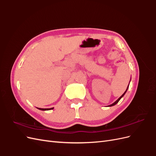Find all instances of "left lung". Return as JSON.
I'll return each mask as SVG.
<instances>
[{
    "label": "left lung",
    "instance_id": "8db88e82",
    "mask_svg": "<svg viewBox=\"0 0 156 156\" xmlns=\"http://www.w3.org/2000/svg\"><path fill=\"white\" fill-rule=\"evenodd\" d=\"M130 82V81H129ZM128 87H129V85L128 86H127V89H126V90L124 92V93L123 94H122V95L119 98V99H118V100L115 101V102H114V103H112V104H111V105H108V107H112V106H113V105H115L116 104V103H118V102H119L120 100V99L122 98V97H123L124 95H125V94L126 93V92H127V89H128Z\"/></svg>",
    "mask_w": 156,
    "mask_h": 156
}]
</instances>
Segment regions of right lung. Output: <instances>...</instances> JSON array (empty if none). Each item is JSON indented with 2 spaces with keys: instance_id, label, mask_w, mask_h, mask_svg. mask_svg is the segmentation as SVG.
I'll return each mask as SVG.
<instances>
[{
  "instance_id": "1",
  "label": "right lung",
  "mask_w": 156,
  "mask_h": 156,
  "mask_svg": "<svg viewBox=\"0 0 156 156\" xmlns=\"http://www.w3.org/2000/svg\"><path fill=\"white\" fill-rule=\"evenodd\" d=\"M38 109L41 110V111H48V110H52L53 109L54 107H52V108H37Z\"/></svg>"
}]
</instances>
